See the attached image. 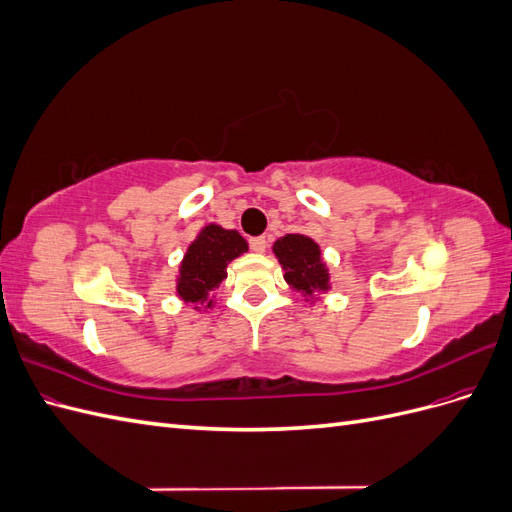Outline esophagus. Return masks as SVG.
<instances>
[{"label":"esophagus","instance_id":"34e87169","mask_svg":"<svg viewBox=\"0 0 512 512\" xmlns=\"http://www.w3.org/2000/svg\"><path fill=\"white\" fill-rule=\"evenodd\" d=\"M250 247L254 252H258V254H262L267 250V237H252L250 239Z\"/></svg>","mask_w":512,"mask_h":512}]
</instances>
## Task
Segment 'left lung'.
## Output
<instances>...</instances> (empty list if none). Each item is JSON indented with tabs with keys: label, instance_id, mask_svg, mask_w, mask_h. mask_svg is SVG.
<instances>
[{
	"label": "left lung",
	"instance_id": "left-lung-1",
	"mask_svg": "<svg viewBox=\"0 0 512 512\" xmlns=\"http://www.w3.org/2000/svg\"><path fill=\"white\" fill-rule=\"evenodd\" d=\"M273 252L284 267V277L292 288L303 290L305 294L329 288V273L322 265L316 241L305 235H286L275 241Z\"/></svg>",
	"mask_w": 512,
	"mask_h": 512
}]
</instances>
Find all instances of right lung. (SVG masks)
<instances>
[{
	"instance_id": "right-lung-1",
	"label": "right lung",
	"mask_w": 512,
	"mask_h": 512,
	"mask_svg": "<svg viewBox=\"0 0 512 512\" xmlns=\"http://www.w3.org/2000/svg\"><path fill=\"white\" fill-rule=\"evenodd\" d=\"M247 252V243L237 230L222 226H207L188 247L181 262L177 292L185 303H200L211 307L209 290L218 288L226 280V267L232 258Z\"/></svg>"
}]
</instances>
